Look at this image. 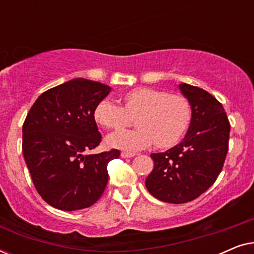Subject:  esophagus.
I'll use <instances>...</instances> for the list:
<instances>
[{
  "mask_svg": "<svg viewBox=\"0 0 254 254\" xmlns=\"http://www.w3.org/2000/svg\"><path fill=\"white\" fill-rule=\"evenodd\" d=\"M135 155H136V154H135V152H128V151H123V152H121V157H124V158L134 157Z\"/></svg>",
  "mask_w": 254,
  "mask_h": 254,
  "instance_id": "obj_1",
  "label": "esophagus"
}]
</instances>
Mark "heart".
<instances>
[{
    "instance_id": "heart-1",
    "label": "heart",
    "mask_w": 254,
    "mask_h": 254,
    "mask_svg": "<svg viewBox=\"0 0 254 254\" xmlns=\"http://www.w3.org/2000/svg\"><path fill=\"white\" fill-rule=\"evenodd\" d=\"M124 107L109 98L102 99L93 111V118L107 129H123L136 118L138 128L119 130L106 137L110 147L138 150L152 143L166 149L178 143L190 124L192 110L182 95L154 88H137L123 96Z\"/></svg>"
}]
</instances>
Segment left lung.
I'll list each match as a JSON object with an SVG mask.
<instances>
[{"instance_id":"left-lung-1","label":"left lung","mask_w":254,"mask_h":254,"mask_svg":"<svg viewBox=\"0 0 254 254\" xmlns=\"http://www.w3.org/2000/svg\"><path fill=\"white\" fill-rule=\"evenodd\" d=\"M179 89L192 109L189 131L179 144L150 155L155 165L145 179L151 195L177 204L196 199L216 182L230 135L227 113L214 96L186 83L179 84Z\"/></svg>"}]
</instances>
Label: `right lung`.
<instances>
[{
    "label": "right lung",
    "instance_id": "obj_1",
    "mask_svg": "<svg viewBox=\"0 0 254 254\" xmlns=\"http://www.w3.org/2000/svg\"><path fill=\"white\" fill-rule=\"evenodd\" d=\"M109 85L75 78L38 97L23 125V155L44 201L61 210H78L99 200L109 180L107 164L120 151L84 155L98 147L93 111Z\"/></svg>",
    "mask_w": 254,
    "mask_h": 254
}]
</instances>
